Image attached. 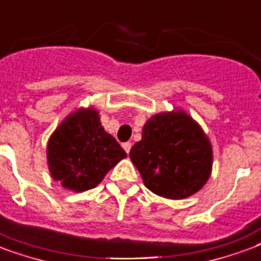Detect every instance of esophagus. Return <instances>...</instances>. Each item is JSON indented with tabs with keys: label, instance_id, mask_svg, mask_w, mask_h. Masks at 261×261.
<instances>
[{
	"label": "esophagus",
	"instance_id": "34e87169",
	"mask_svg": "<svg viewBox=\"0 0 261 261\" xmlns=\"http://www.w3.org/2000/svg\"><path fill=\"white\" fill-rule=\"evenodd\" d=\"M122 147H123V150L126 151V154H129V151H130V148H132V143H129V142L123 143Z\"/></svg>",
	"mask_w": 261,
	"mask_h": 261
}]
</instances>
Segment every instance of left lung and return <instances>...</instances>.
Listing matches in <instances>:
<instances>
[{
    "instance_id": "1",
    "label": "left lung",
    "mask_w": 261,
    "mask_h": 261,
    "mask_svg": "<svg viewBox=\"0 0 261 261\" xmlns=\"http://www.w3.org/2000/svg\"><path fill=\"white\" fill-rule=\"evenodd\" d=\"M129 158L150 191L168 199H184L211 177L213 150L199 123L176 109L147 119L142 140L132 147Z\"/></svg>"
}]
</instances>
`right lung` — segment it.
<instances>
[{"label": "right lung", "instance_id": "add662e5", "mask_svg": "<svg viewBox=\"0 0 261 261\" xmlns=\"http://www.w3.org/2000/svg\"><path fill=\"white\" fill-rule=\"evenodd\" d=\"M123 158L126 152L101 126L95 107H81L70 113L46 144L52 179L74 193L95 189Z\"/></svg>", "mask_w": 261, "mask_h": 261}]
</instances>
